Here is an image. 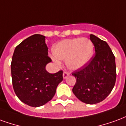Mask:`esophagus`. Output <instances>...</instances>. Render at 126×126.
I'll list each match as a JSON object with an SVG mask.
<instances>
[{"label": "esophagus", "instance_id": "esophagus-1", "mask_svg": "<svg viewBox=\"0 0 126 126\" xmlns=\"http://www.w3.org/2000/svg\"><path fill=\"white\" fill-rule=\"evenodd\" d=\"M69 73H67V72H66V71H64L63 74V77L64 79H65V78H67V76H69Z\"/></svg>", "mask_w": 126, "mask_h": 126}]
</instances>
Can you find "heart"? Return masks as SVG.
<instances>
[{
  "label": "heart",
  "instance_id": "heart-1",
  "mask_svg": "<svg viewBox=\"0 0 126 126\" xmlns=\"http://www.w3.org/2000/svg\"><path fill=\"white\" fill-rule=\"evenodd\" d=\"M94 46L87 38L65 39L56 44L52 48L53 55L58 60L65 61L71 70L84 67L93 58ZM55 62L59 61L55 59Z\"/></svg>",
  "mask_w": 126,
  "mask_h": 126
}]
</instances>
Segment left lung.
<instances>
[{"instance_id": "8db88e82", "label": "left lung", "mask_w": 126, "mask_h": 126, "mask_svg": "<svg viewBox=\"0 0 126 126\" xmlns=\"http://www.w3.org/2000/svg\"><path fill=\"white\" fill-rule=\"evenodd\" d=\"M90 37L96 54L87 65L72 74L76 78L72 91L82 102L93 105L105 99L113 90L116 80V65L108 44L93 34Z\"/></svg>"}]
</instances>
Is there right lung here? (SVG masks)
<instances>
[{"instance_id":"1","label":"right lung","mask_w":126,"mask_h":126,"mask_svg":"<svg viewBox=\"0 0 126 126\" xmlns=\"http://www.w3.org/2000/svg\"><path fill=\"white\" fill-rule=\"evenodd\" d=\"M46 37L34 34L16 47L11 65L13 89L19 99L38 107L55 96L63 80V71L50 74L46 66L52 61L48 56Z\"/></svg>"}]
</instances>
